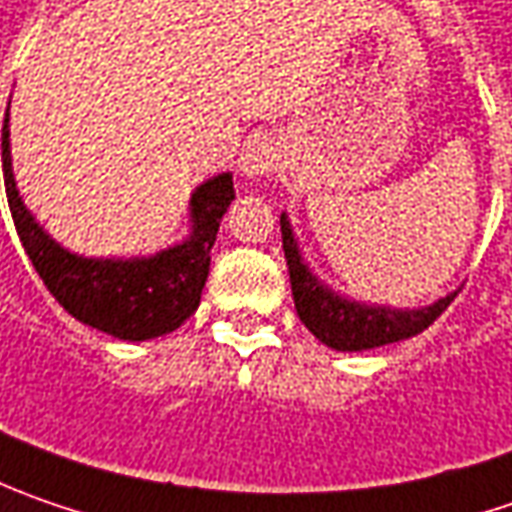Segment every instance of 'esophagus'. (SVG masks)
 I'll return each mask as SVG.
<instances>
[{"label": "esophagus", "instance_id": "1", "mask_svg": "<svg viewBox=\"0 0 512 512\" xmlns=\"http://www.w3.org/2000/svg\"><path fill=\"white\" fill-rule=\"evenodd\" d=\"M240 168L246 177H263L275 168V151L269 143H252L243 157H240Z\"/></svg>", "mask_w": 512, "mask_h": 512}]
</instances>
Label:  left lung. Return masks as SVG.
I'll use <instances>...</instances> for the list:
<instances>
[{
  "label": "left lung",
  "instance_id": "1",
  "mask_svg": "<svg viewBox=\"0 0 512 512\" xmlns=\"http://www.w3.org/2000/svg\"><path fill=\"white\" fill-rule=\"evenodd\" d=\"M280 237H283V255H286V266H289L298 318L318 341L332 349H341V352H361V349L412 338V335L424 332L458 295L453 292L447 298L435 300L433 306L404 309V312L387 309V306H364V303L335 295L306 269L286 214H280Z\"/></svg>",
  "mask_w": 512,
  "mask_h": 512
}]
</instances>
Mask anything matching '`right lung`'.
Wrapping results in <instances>:
<instances>
[{"mask_svg": "<svg viewBox=\"0 0 512 512\" xmlns=\"http://www.w3.org/2000/svg\"><path fill=\"white\" fill-rule=\"evenodd\" d=\"M2 171L16 234L36 275L68 315L120 341H148L174 332L200 306L220 217L234 200L232 174H220L194 191V232L186 243L143 260H88L54 243L19 200L11 171L8 114L2 128Z\"/></svg>", "mask_w": 512, "mask_h": 512, "instance_id": "obj_1", "label": "right lung"}]
</instances>
